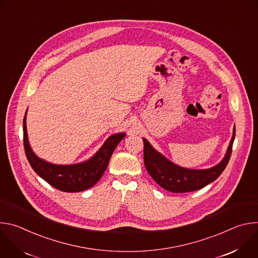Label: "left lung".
<instances>
[{"instance_id": "1", "label": "left lung", "mask_w": 258, "mask_h": 258, "mask_svg": "<svg viewBox=\"0 0 258 258\" xmlns=\"http://www.w3.org/2000/svg\"><path fill=\"white\" fill-rule=\"evenodd\" d=\"M236 128L234 126L232 140L224 159L207 169H190L178 166L156 151L151 144L143 138L144 163L147 171L163 189L173 193H186L200 190L214 181L229 163L232 154Z\"/></svg>"}]
</instances>
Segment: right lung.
Segmentation results:
<instances>
[{
	"mask_svg": "<svg viewBox=\"0 0 258 258\" xmlns=\"http://www.w3.org/2000/svg\"><path fill=\"white\" fill-rule=\"evenodd\" d=\"M26 113L27 110L23 118V144L26 158L32 169L43 179L63 192H81L93 187L102 177L116 146L125 137L124 133L110 136L99 151L85 162L57 165L39 158L30 148L26 130Z\"/></svg>",
	"mask_w": 258,
	"mask_h": 258,
	"instance_id": "right-lung-1",
	"label": "right lung"
}]
</instances>
